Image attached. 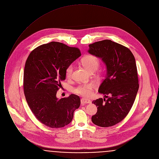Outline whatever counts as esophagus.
Wrapping results in <instances>:
<instances>
[{
  "label": "esophagus",
  "instance_id": "1",
  "mask_svg": "<svg viewBox=\"0 0 159 159\" xmlns=\"http://www.w3.org/2000/svg\"><path fill=\"white\" fill-rule=\"evenodd\" d=\"M81 103L82 104H89V103H91V101L89 99L82 98L81 99Z\"/></svg>",
  "mask_w": 159,
  "mask_h": 159
}]
</instances>
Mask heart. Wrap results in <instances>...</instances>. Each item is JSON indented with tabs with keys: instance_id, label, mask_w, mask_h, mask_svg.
Listing matches in <instances>:
<instances>
[{
	"instance_id": "1",
	"label": "heart",
	"mask_w": 159,
	"mask_h": 159,
	"mask_svg": "<svg viewBox=\"0 0 159 159\" xmlns=\"http://www.w3.org/2000/svg\"><path fill=\"white\" fill-rule=\"evenodd\" d=\"M82 64L84 67L88 70L89 71L93 69L98 68L100 64V61L98 58L93 55H88L83 58ZM73 70V66L72 64L68 66L66 70V74L67 77H70L72 75ZM95 87L94 83H89L83 84L78 86L75 88L74 92L78 95L83 97H89L92 94V89Z\"/></svg>"
}]
</instances>
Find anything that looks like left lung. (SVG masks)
I'll return each mask as SVG.
<instances>
[{"label":"left lung","mask_w":159,"mask_h":159,"mask_svg":"<svg viewBox=\"0 0 159 159\" xmlns=\"http://www.w3.org/2000/svg\"><path fill=\"white\" fill-rule=\"evenodd\" d=\"M89 48L88 52L101 58L107 70L98 92L107 99L92 101L97 112L92 121L101 127L112 126L128 115L136 98L139 84L135 59L128 48L110 40L95 42Z\"/></svg>","instance_id":"obj_1"}]
</instances>
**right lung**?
<instances>
[{"label": "right lung", "instance_id": "1", "mask_svg": "<svg viewBox=\"0 0 159 159\" xmlns=\"http://www.w3.org/2000/svg\"><path fill=\"white\" fill-rule=\"evenodd\" d=\"M81 56L77 48L51 42L30 53L24 71V92L27 104L39 121L52 128L68 125L80 105L78 95L59 99L57 92L66 79L68 66Z\"/></svg>", "mask_w": 159, "mask_h": 159}]
</instances>
